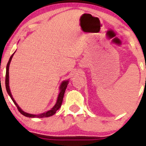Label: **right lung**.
Returning a JSON list of instances; mask_svg holds the SVG:
<instances>
[{
    "label": "right lung",
    "instance_id": "obj_1",
    "mask_svg": "<svg viewBox=\"0 0 146 146\" xmlns=\"http://www.w3.org/2000/svg\"><path fill=\"white\" fill-rule=\"evenodd\" d=\"M15 53V52H14L12 56L10 58L9 62H8L7 65V70H6V79H5V85H6V89H7V91L9 95L11 97V98L12 99V100L13 101V102L15 103V104L16 105V106L17 107L18 110L20 111V113H22L23 115H25L26 117H50L53 115L54 113L56 112V111L58 110L60 108L62 103V100H63V98H64V92L66 89L67 86L68 84V80H65L63 81L62 82L60 86V93L58 94V99L56 101V103L54 105L52 108L50 110H48L47 111H46L44 113H40V114L38 115H35V114H31V113L25 112L23 110H22V109L19 106V105L17 104V102H16L15 100H14L13 96L11 94V90H10V88H9V66H10V63H11V60L13 58V56L14 55V54Z\"/></svg>",
    "mask_w": 146,
    "mask_h": 146
}]
</instances>
